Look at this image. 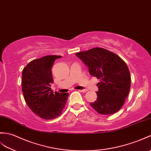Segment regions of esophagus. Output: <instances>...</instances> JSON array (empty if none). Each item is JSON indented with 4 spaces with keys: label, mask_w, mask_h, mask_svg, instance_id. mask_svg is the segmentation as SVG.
I'll return each instance as SVG.
<instances>
[{
    "label": "esophagus",
    "mask_w": 151,
    "mask_h": 151,
    "mask_svg": "<svg viewBox=\"0 0 151 151\" xmlns=\"http://www.w3.org/2000/svg\"><path fill=\"white\" fill-rule=\"evenodd\" d=\"M78 91H79V92H82V93H85V92H86L87 91V90H78Z\"/></svg>",
    "instance_id": "esophagus-1"
}]
</instances>
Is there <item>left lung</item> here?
<instances>
[{
  "instance_id": "obj_1",
  "label": "left lung",
  "mask_w": 151,
  "mask_h": 151,
  "mask_svg": "<svg viewBox=\"0 0 151 151\" xmlns=\"http://www.w3.org/2000/svg\"><path fill=\"white\" fill-rule=\"evenodd\" d=\"M76 55L88 66L91 75L100 79L97 99L90 103L97 113L112 114L124 106L131 88V75L126 63L116 54L94 47Z\"/></svg>"
}]
</instances>
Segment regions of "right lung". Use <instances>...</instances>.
Here are the masks:
<instances>
[{
	"label": "right lung",
	"mask_w": 151,
	"mask_h": 151,
	"mask_svg": "<svg viewBox=\"0 0 151 151\" xmlns=\"http://www.w3.org/2000/svg\"><path fill=\"white\" fill-rule=\"evenodd\" d=\"M61 56L48 55L33 60L22 71V90L24 100L33 113L45 120L59 116L67 102L68 93H53L51 68Z\"/></svg>",
	"instance_id": "add662e5"
}]
</instances>
